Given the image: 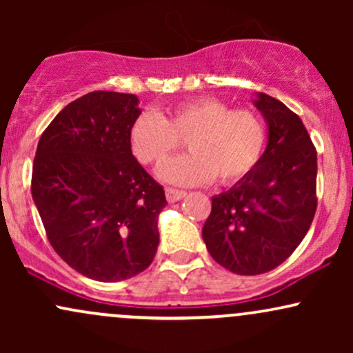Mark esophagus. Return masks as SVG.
<instances>
[{"label": "esophagus", "instance_id": "obj_1", "mask_svg": "<svg viewBox=\"0 0 353 353\" xmlns=\"http://www.w3.org/2000/svg\"><path fill=\"white\" fill-rule=\"evenodd\" d=\"M165 197H168V201H169V202L181 201L182 197H185V190L174 189V188H168V189H165Z\"/></svg>", "mask_w": 353, "mask_h": 353}]
</instances>
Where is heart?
<instances>
[{
    "label": "heart",
    "mask_w": 353,
    "mask_h": 353,
    "mask_svg": "<svg viewBox=\"0 0 353 353\" xmlns=\"http://www.w3.org/2000/svg\"><path fill=\"white\" fill-rule=\"evenodd\" d=\"M188 139L189 154L161 169L164 181L196 185L216 181L232 185L255 171L267 145V125L254 109H232L216 98H196L164 112L144 111L132 121L128 143L144 165H161Z\"/></svg>",
    "instance_id": "b5f03b06"
}]
</instances>
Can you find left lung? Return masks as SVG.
<instances>
[{"label": "left lung", "instance_id": "left-lung-1", "mask_svg": "<svg viewBox=\"0 0 353 353\" xmlns=\"http://www.w3.org/2000/svg\"><path fill=\"white\" fill-rule=\"evenodd\" d=\"M269 144L255 171L212 197L202 239L210 257L239 275L281 265L305 237L317 210V151L302 119L259 94Z\"/></svg>", "mask_w": 353, "mask_h": 353}]
</instances>
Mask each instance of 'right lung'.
Returning a JSON list of instances; mask_svg holds the SVG:
<instances>
[{
	"instance_id": "add662e5",
	"label": "right lung",
	"mask_w": 353,
	"mask_h": 353,
	"mask_svg": "<svg viewBox=\"0 0 353 353\" xmlns=\"http://www.w3.org/2000/svg\"><path fill=\"white\" fill-rule=\"evenodd\" d=\"M137 96L92 91L39 137L31 194L56 254L92 281L131 279L151 265L168 204L128 143Z\"/></svg>"
}]
</instances>
